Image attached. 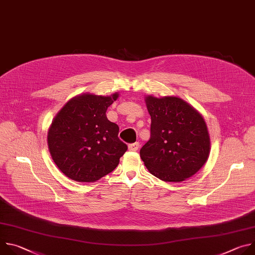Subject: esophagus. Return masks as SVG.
Wrapping results in <instances>:
<instances>
[{
	"label": "esophagus",
	"instance_id": "1",
	"mask_svg": "<svg viewBox=\"0 0 255 255\" xmlns=\"http://www.w3.org/2000/svg\"><path fill=\"white\" fill-rule=\"evenodd\" d=\"M139 147H140V144H139V142L131 143V144H129V145H128V149H129L130 151H137V150L139 149Z\"/></svg>",
	"mask_w": 255,
	"mask_h": 255
}]
</instances>
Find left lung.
I'll use <instances>...</instances> for the list:
<instances>
[{
  "label": "left lung",
  "mask_w": 255,
  "mask_h": 255,
  "mask_svg": "<svg viewBox=\"0 0 255 255\" xmlns=\"http://www.w3.org/2000/svg\"><path fill=\"white\" fill-rule=\"evenodd\" d=\"M151 116L150 139L140 157L150 173L163 181H183L207 161L210 137L203 117L176 97L145 99Z\"/></svg>",
  "instance_id": "obj_1"
}]
</instances>
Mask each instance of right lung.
I'll return each instance as SVG.
<instances>
[{
  "label": "right lung",
  "mask_w": 255,
  "mask_h": 255,
  "mask_svg": "<svg viewBox=\"0 0 255 255\" xmlns=\"http://www.w3.org/2000/svg\"><path fill=\"white\" fill-rule=\"evenodd\" d=\"M111 97L84 94L68 101L54 118L47 136L48 148L57 167L70 179L96 181L113 171L127 145L118 137L119 126L106 112Z\"/></svg>",
  "instance_id": "add662e5"
}]
</instances>
